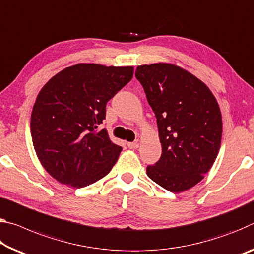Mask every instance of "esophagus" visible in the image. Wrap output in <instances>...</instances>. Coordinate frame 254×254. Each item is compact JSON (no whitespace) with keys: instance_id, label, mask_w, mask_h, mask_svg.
<instances>
[{"instance_id":"34e87169","label":"esophagus","mask_w":254,"mask_h":254,"mask_svg":"<svg viewBox=\"0 0 254 254\" xmlns=\"http://www.w3.org/2000/svg\"><path fill=\"white\" fill-rule=\"evenodd\" d=\"M127 147L130 149H136L139 148V142L134 141V142H127Z\"/></svg>"}]
</instances>
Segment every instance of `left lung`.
I'll use <instances>...</instances> for the list:
<instances>
[{"mask_svg":"<svg viewBox=\"0 0 254 254\" xmlns=\"http://www.w3.org/2000/svg\"><path fill=\"white\" fill-rule=\"evenodd\" d=\"M157 119L162 156L147 175L171 192L194 187L210 170L221 141L220 110L201 80L181 67L156 63L136 67Z\"/></svg>","mask_w":254,"mask_h":254,"instance_id":"1","label":"left lung"}]
</instances>
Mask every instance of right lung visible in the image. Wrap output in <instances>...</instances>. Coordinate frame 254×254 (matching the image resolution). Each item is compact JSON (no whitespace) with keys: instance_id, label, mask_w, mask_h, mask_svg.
<instances>
[{"instance_id":"right-lung-1","label":"right lung","mask_w":254,"mask_h":254,"mask_svg":"<svg viewBox=\"0 0 254 254\" xmlns=\"http://www.w3.org/2000/svg\"><path fill=\"white\" fill-rule=\"evenodd\" d=\"M133 76V66L80 63L59 72L36 98L30 131L44 168L63 184L80 189L107 175L122 147L100 124L106 104Z\"/></svg>"}]
</instances>
